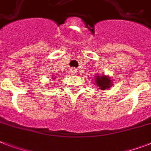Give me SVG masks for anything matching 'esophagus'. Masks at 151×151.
<instances>
[{
  "instance_id": "34e87169",
  "label": "esophagus",
  "mask_w": 151,
  "mask_h": 151,
  "mask_svg": "<svg viewBox=\"0 0 151 151\" xmlns=\"http://www.w3.org/2000/svg\"><path fill=\"white\" fill-rule=\"evenodd\" d=\"M70 70V73H71V74H73V75H75V74H77V73H78L77 69H75V68H71Z\"/></svg>"
}]
</instances>
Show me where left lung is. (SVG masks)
Instances as JSON below:
<instances>
[{"label": "left lung", "instance_id": "left-lung-1", "mask_svg": "<svg viewBox=\"0 0 151 151\" xmlns=\"http://www.w3.org/2000/svg\"><path fill=\"white\" fill-rule=\"evenodd\" d=\"M95 80V85L98 86V88L101 90L104 91L105 89H109L113 84V81H111L109 76L105 75L103 73L102 75H99L96 74Z\"/></svg>", "mask_w": 151, "mask_h": 151}]
</instances>
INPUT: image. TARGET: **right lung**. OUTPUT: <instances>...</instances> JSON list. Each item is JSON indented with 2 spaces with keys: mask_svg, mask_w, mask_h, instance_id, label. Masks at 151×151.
Instances as JSON below:
<instances>
[{
  "mask_svg": "<svg viewBox=\"0 0 151 151\" xmlns=\"http://www.w3.org/2000/svg\"><path fill=\"white\" fill-rule=\"evenodd\" d=\"M52 79H53V80H54V79H56V78H52Z\"/></svg>",
  "mask_w": 151,
  "mask_h": 151,
  "instance_id": "1",
  "label": "right lung"
}]
</instances>
